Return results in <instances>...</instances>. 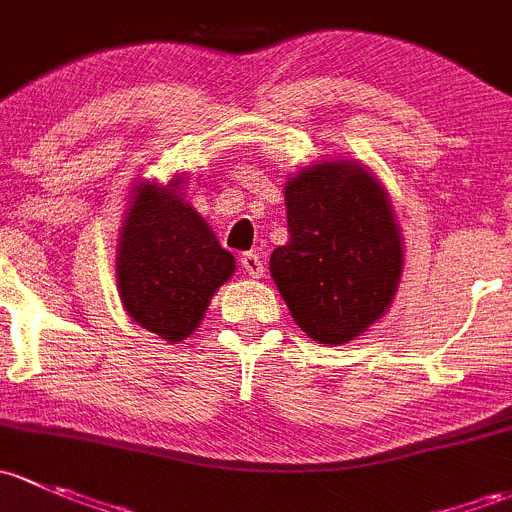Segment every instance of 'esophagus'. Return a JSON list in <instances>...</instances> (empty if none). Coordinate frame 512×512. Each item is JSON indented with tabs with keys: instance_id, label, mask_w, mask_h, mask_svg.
<instances>
[{
	"instance_id": "obj_1",
	"label": "esophagus",
	"mask_w": 512,
	"mask_h": 512,
	"mask_svg": "<svg viewBox=\"0 0 512 512\" xmlns=\"http://www.w3.org/2000/svg\"><path fill=\"white\" fill-rule=\"evenodd\" d=\"M241 268L249 273V278H263V273H266L261 256H258L256 251H249V254L241 256Z\"/></svg>"
}]
</instances>
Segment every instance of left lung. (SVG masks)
I'll return each mask as SVG.
<instances>
[{"mask_svg": "<svg viewBox=\"0 0 512 512\" xmlns=\"http://www.w3.org/2000/svg\"><path fill=\"white\" fill-rule=\"evenodd\" d=\"M288 239L271 276L295 325L320 345H345L397 295L404 254L387 189L360 162L303 167L286 182Z\"/></svg>", "mask_w": 512, "mask_h": 512, "instance_id": "8db88e82", "label": "left lung"}]
</instances>
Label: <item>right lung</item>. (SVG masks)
<instances>
[{"label": "right lung", "mask_w": 512, "mask_h": 512, "mask_svg": "<svg viewBox=\"0 0 512 512\" xmlns=\"http://www.w3.org/2000/svg\"><path fill=\"white\" fill-rule=\"evenodd\" d=\"M179 184L182 177L135 187L115 261L128 315L167 342H182L199 328L212 295L236 268Z\"/></svg>", "instance_id": "add662e5"}]
</instances>
